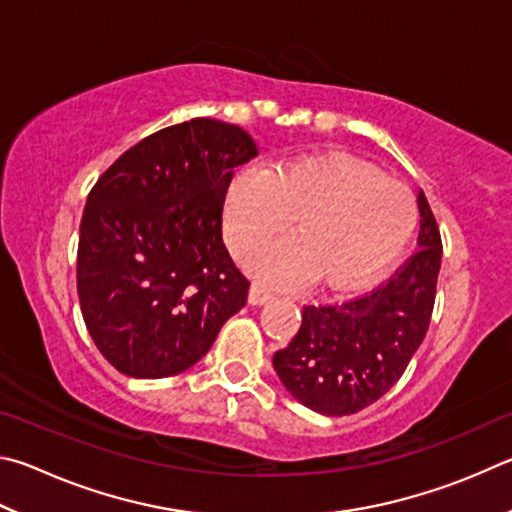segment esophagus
Returning a JSON list of instances; mask_svg holds the SVG:
<instances>
[{"mask_svg": "<svg viewBox=\"0 0 512 512\" xmlns=\"http://www.w3.org/2000/svg\"><path fill=\"white\" fill-rule=\"evenodd\" d=\"M270 299H272V292L265 290L263 285L254 283L249 288V303H251V306H263V303H267Z\"/></svg>", "mask_w": 512, "mask_h": 512, "instance_id": "obj_1", "label": "esophagus"}]
</instances>
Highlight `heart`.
Listing matches in <instances>:
<instances>
[{"instance_id": "obj_1", "label": "heart", "mask_w": 512, "mask_h": 512, "mask_svg": "<svg viewBox=\"0 0 512 512\" xmlns=\"http://www.w3.org/2000/svg\"><path fill=\"white\" fill-rule=\"evenodd\" d=\"M295 218L292 219L291 215ZM258 279L276 285L317 276L326 290H357L387 274L414 238L418 209L405 184L344 155H312L247 168L224 193V236Z\"/></svg>"}]
</instances>
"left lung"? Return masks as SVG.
I'll return each mask as SVG.
<instances>
[{
    "instance_id": "obj_1",
    "label": "left lung",
    "mask_w": 512,
    "mask_h": 512,
    "mask_svg": "<svg viewBox=\"0 0 512 512\" xmlns=\"http://www.w3.org/2000/svg\"><path fill=\"white\" fill-rule=\"evenodd\" d=\"M418 213V251L387 283L342 306H306L297 337L274 355L283 387L317 414L348 416L373 405L423 344L443 245L423 191Z\"/></svg>"
}]
</instances>
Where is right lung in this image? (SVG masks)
Returning <instances> with one entry per match:
<instances>
[{"label": "right lung", "instance_id": "add662e5", "mask_svg": "<svg viewBox=\"0 0 512 512\" xmlns=\"http://www.w3.org/2000/svg\"><path fill=\"white\" fill-rule=\"evenodd\" d=\"M258 155L249 134L191 119L125 150L87 195L78 299L116 371L170 378L209 353L247 303L249 281L222 242L233 170Z\"/></svg>", "mask_w": 512, "mask_h": 512}]
</instances>
